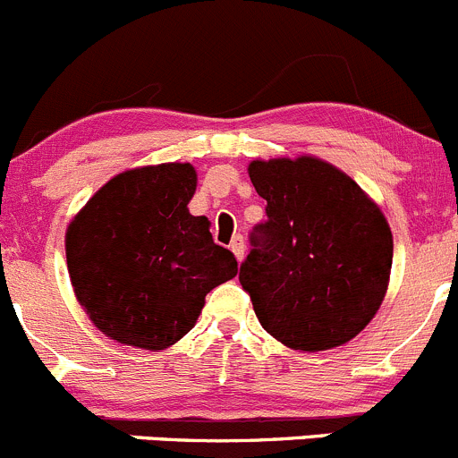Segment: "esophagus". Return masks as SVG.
<instances>
[{
	"instance_id": "obj_1",
	"label": "esophagus",
	"mask_w": 458,
	"mask_h": 458,
	"mask_svg": "<svg viewBox=\"0 0 458 458\" xmlns=\"http://www.w3.org/2000/svg\"><path fill=\"white\" fill-rule=\"evenodd\" d=\"M232 251H233V256H236L238 260H242V256H245V241H242V236H233V241H232Z\"/></svg>"
}]
</instances>
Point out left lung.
Returning a JSON list of instances; mask_svg holds the SVG:
<instances>
[{
    "label": "left lung",
    "instance_id": "8db88e82",
    "mask_svg": "<svg viewBox=\"0 0 458 458\" xmlns=\"http://www.w3.org/2000/svg\"><path fill=\"white\" fill-rule=\"evenodd\" d=\"M267 220L250 233L241 285L260 326L297 351L351 342L389 285L394 238L380 208L326 161H251Z\"/></svg>",
    "mask_w": 458,
    "mask_h": 458
}]
</instances>
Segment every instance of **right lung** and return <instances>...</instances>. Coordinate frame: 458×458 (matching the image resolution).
<instances>
[{"mask_svg": "<svg viewBox=\"0 0 458 458\" xmlns=\"http://www.w3.org/2000/svg\"><path fill=\"white\" fill-rule=\"evenodd\" d=\"M191 164L134 168L107 182L67 229L73 292L101 333L161 351L195 326L204 297L238 274L213 242L208 220L191 216Z\"/></svg>", "mask_w": 458, "mask_h": 458, "instance_id": "right-lung-1", "label": "right lung"}]
</instances>
